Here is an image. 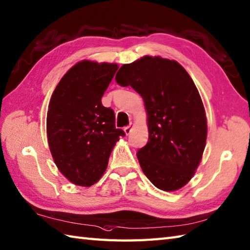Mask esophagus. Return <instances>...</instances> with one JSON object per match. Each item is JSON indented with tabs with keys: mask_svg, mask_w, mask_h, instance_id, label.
Masks as SVG:
<instances>
[{
	"mask_svg": "<svg viewBox=\"0 0 250 250\" xmlns=\"http://www.w3.org/2000/svg\"><path fill=\"white\" fill-rule=\"evenodd\" d=\"M132 128H133V125H126V126H125L124 128V131H125V133L126 134V135H129L130 133H131V131H132Z\"/></svg>",
	"mask_w": 250,
	"mask_h": 250,
	"instance_id": "1",
	"label": "esophagus"
}]
</instances>
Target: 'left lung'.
Wrapping results in <instances>:
<instances>
[{
  "mask_svg": "<svg viewBox=\"0 0 250 250\" xmlns=\"http://www.w3.org/2000/svg\"><path fill=\"white\" fill-rule=\"evenodd\" d=\"M144 100L148 142L137 151L147 178L163 191H176L193 177L206 145L203 102L187 71L175 60L144 56L116 74Z\"/></svg>",
  "mask_w": 250,
  "mask_h": 250,
  "instance_id": "left-lung-1",
  "label": "left lung"
}]
</instances>
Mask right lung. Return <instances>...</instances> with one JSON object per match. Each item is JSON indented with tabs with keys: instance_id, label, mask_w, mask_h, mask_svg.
<instances>
[{
	"instance_id": "obj_1",
	"label": "right lung",
	"mask_w": 250,
	"mask_h": 250,
	"mask_svg": "<svg viewBox=\"0 0 250 250\" xmlns=\"http://www.w3.org/2000/svg\"><path fill=\"white\" fill-rule=\"evenodd\" d=\"M117 63L83 60L57 84L47 111V140L58 169L71 183L90 187L103 176L119 136L114 110L102 105Z\"/></svg>"
}]
</instances>
